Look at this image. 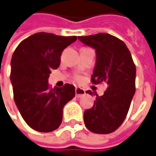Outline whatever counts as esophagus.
I'll return each mask as SVG.
<instances>
[{"label":"esophagus","instance_id":"34e87169","mask_svg":"<svg viewBox=\"0 0 156 156\" xmlns=\"http://www.w3.org/2000/svg\"><path fill=\"white\" fill-rule=\"evenodd\" d=\"M85 94H86L85 89H83V88H81V87H75V94H76L77 97H81L82 95H84Z\"/></svg>","mask_w":156,"mask_h":156}]
</instances>
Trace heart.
Returning <instances> with one entry per match:
<instances>
[{
    "instance_id": "heart-1",
    "label": "heart",
    "mask_w": 156,
    "mask_h": 156,
    "mask_svg": "<svg viewBox=\"0 0 156 156\" xmlns=\"http://www.w3.org/2000/svg\"><path fill=\"white\" fill-rule=\"evenodd\" d=\"M75 79H76L77 81H81V77L80 76V75H76V76H75Z\"/></svg>"
}]
</instances>
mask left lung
<instances>
[{
  "label": "left lung",
  "mask_w": 156,
  "mask_h": 156,
  "mask_svg": "<svg viewBox=\"0 0 156 156\" xmlns=\"http://www.w3.org/2000/svg\"><path fill=\"white\" fill-rule=\"evenodd\" d=\"M78 38L96 52L92 83L108 85L104 94H96L93 107L85 110L84 123L93 133L110 134L125 120L135 94V63L126 44L114 35L99 33ZM87 93L93 94L90 90Z\"/></svg>",
  "instance_id": "left-lung-1"
}]
</instances>
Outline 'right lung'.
Listing matches in <instances>:
<instances>
[{
  "instance_id": "obj_1",
  "label": "right lung",
  "mask_w": 156,
  "mask_h": 156,
  "mask_svg": "<svg viewBox=\"0 0 156 156\" xmlns=\"http://www.w3.org/2000/svg\"><path fill=\"white\" fill-rule=\"evenodd\" d=\"M77 40L76 36L34 34L15 48L11 59L10 80L14 99L23 120L39 132H51L62 121L64 106L75 95L74 85H48L52 69L61 63L62 53Z\"/></svg>"
}]
</instances>
